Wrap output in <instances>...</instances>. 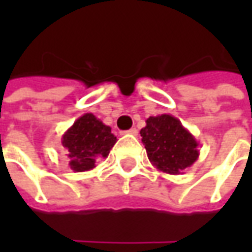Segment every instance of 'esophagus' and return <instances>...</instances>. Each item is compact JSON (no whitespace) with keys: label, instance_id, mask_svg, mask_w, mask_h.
Here are the masks:
<instances>
[{"label":"esophagus","instance_id":"obj_1","mask_svg":"<svg viewBox=\"0 0 252 252\" xmlns=\"http://www.w3.org/2000/svg\"><path fill=\"white\" fill-rule=\"evenodd\" d=\"M121 133H128V135H135V136H136V135H137V129H136V128H131V129L121 132Z\"/></svg>","mask_w":252,"mask_h":252}]
</instances>
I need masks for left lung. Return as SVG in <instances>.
Wrapping results in <instances>:
<instances>
[{"label":"left lung","instance_id":"8db88e82","mask_svg":"<svg viewBox=\"0 0 252 252\" xmlns=\"http://www.w3.org/2000/svg\"><path fill=\"white\" fill-rule=\"evenodd\" d=\"M140 135L150 162L163 173L181 174L198 159L195 137L174 116H150Z\"/></svg>","mask_w":252,"mask_h":252}]
</instances>
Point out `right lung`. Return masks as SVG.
<instances>
[{
    "instance_id": "add662e5",
    "label": "right lung",
    "mask_w": 252,
    "mask_h": 252,
    "mask_svg": "<svg viewBox=\"0 0 252 252\" xmlns=\"http://www.w3.org/2000/svg\"><path fill=\"white\" fill-rule=\"evenodd\" d=\"M116 142L110 126L93 113L81 116L62 136V146L70 159L68 166L75 173L94 169L97 159L106 158Z\"/></svg>"
}]
</instances>
